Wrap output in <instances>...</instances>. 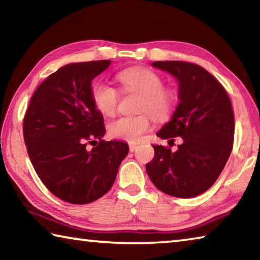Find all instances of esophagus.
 <instances>
[{
	"label": "esophagus",
	"instance_id": "34e87169",
	"mask_svg": "<svg viewBox=\"0 0 260 260\" xmlns=\"http://www.w3.org/2000/svg\"><path fill=\"white\" fill-rule=\"evenodd\" d=\"M136 148H138V146H136V144H134V143H131V144H129V151H131V152L135 151Z\"/></svg>",
	"mask_w": 260,
	"mask_h": 260
}]
</instances>
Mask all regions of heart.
<instances>
[{"instance_id":"obj_1","label":"heart","mask_w":260,"mask_h":260,"mask_svg":"<svg viewBox=\"0 0 260 260\" xmlns=\"http://www.w3.org/2000/svg\"><path fill=\"white\" fill-rule=\"evenodd\" d=\"M117 80L125 91L142 94L140 103L141 112H150L156 118L169 116L174 107V95L164 87V81L152 70L132 68L117 74ZM91 100L95 108L104 116H111L119 105L120 95L116 88L99 81L91 88ZM151 117L149 113L139 116H124L109 122V135L128 142H136L150 129Z\"/></svg>"}]
</instances>
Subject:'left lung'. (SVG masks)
Segmentation results:
<instances>
[{"instance_id":"obj_1","label":"left lung","mask_w":260,"mask_h":260,"mask_svg":"<svg viewBox=\"0 0 260 260\" xmlns=\"http://www.w3.org/2000/svg\"><path fill=\"white\" fill-rule=\"evenodd\" d=\"M152 67L179 81L180 103L157 136L179 138L177 151L152 146L155 156L146 169L155 186L167 195L190 199L217 181L234 142V113L223 86L200 65L181 60L153 61Z\"/></svg>"}]
</instances>
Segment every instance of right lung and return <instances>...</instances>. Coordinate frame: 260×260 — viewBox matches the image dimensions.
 I'll return each instance as SVG.
<instances>
[{
    "label": "right lung",
    "instance_id": "add662e5",
    "mask_svg": "<svg viewBox=\"0 0 260 260\" xmlns=\"http://www.w3.org/2000/svg\"><path fill=\"white\" fill-rule=\"evenodd\" d=\"M110 64L65 65L41 82L26 110L24 140L35 172L68 203L87 204L105 195L128 153L127 143L102 140L104 119L91 100V80Z\"/></svg>",
    "mask_w": 260,
    "mask_h": 260
}]
</instances>
